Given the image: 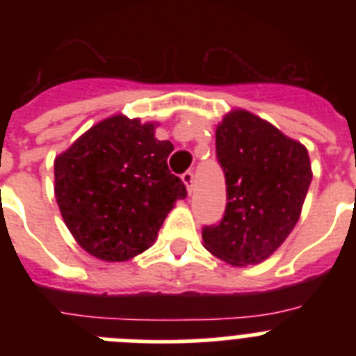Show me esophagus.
I'll return each mask as SVG.
<instances>
[{
	"mask_svg": "<svg viewBox=\"0 0 356 356\" xmlns=\"http://www.w3.org/2000/svg\"><path fill=\"white\" fill-rule=\"evenodd\" d=\"M181 181L185 184V187H187V193L193 194L194 191V172L193 171H187L181 175Z\"/></svg>",
	"mask_w": 356,
	"mask_h": 356,
	"instance_id": "esophagus-1",
	"label": "esophagus"
}]
</instances>
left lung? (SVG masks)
I'll return each mask as SVG.
<instances>
[{
  "instance_id": "8db88e82",
  "label": "left lung",
  "mask_w": 356,
  "mask_h": 356,
  "mask_svg": "<svg viewBox=\"0 0 356 356\" xmlns=\"http://www.w3.org/2000/svg\"><path fill=\"white\" fill-rule=\"evenodd\" d=\"M226 178V210L203 228V244L232 266L269 259L300 219L312 181L307 147L246 110H232L216 130Z\"/></svg>"
}]
</instances>
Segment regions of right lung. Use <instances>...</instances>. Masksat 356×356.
<instances>
[{
	"label": "right lung",
	"instance_id": "1",
	"mask_svg": "<svg viewBox=\"0 0 356 356\" xmlns=\"http://www.w3.org/2000/svg\"><path fill=\"white\" fill-rule=\"evenodd\" d=\"M155 122L112 115L55 159V196L65 226L92 257L124 262L155 242L176 200L187 196L155 137Z\"/></svg>",
	"mask_w": 356,
	"mask_h": 356
}]
</instances>
